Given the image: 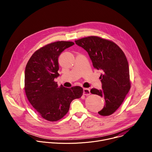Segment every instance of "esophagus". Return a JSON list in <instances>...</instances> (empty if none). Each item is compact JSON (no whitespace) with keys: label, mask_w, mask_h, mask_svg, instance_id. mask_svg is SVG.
Listing matches in <instances>:
<instances>
[{"label":"esophagus","mask_w":152,"mask_h":152,"mask_svg":"<svg viewBox=\"0 0 152 152\" xmlns=\"http://www.w3.org/2000/svg\"><path fill=\"white\" fill-rule=\"evenodd\" d=\"M83 95H85V96H88L91 94L90 93V90L88 89V88H84L83 89Z\"/></svg>","instance_id":"obj_1"}]
</instances>
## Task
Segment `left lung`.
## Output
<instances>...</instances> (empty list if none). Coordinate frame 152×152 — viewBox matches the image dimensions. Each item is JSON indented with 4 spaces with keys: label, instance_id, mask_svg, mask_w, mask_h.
I'll return each mask as SVG.
<instances>
[{
    "label": "left lung",
    "instance_id": "8db88e82",
    "mask_svg": "<svg viewBox=\"0 0 152 152\" xmlns=\"http://www.w3.org/2000/svg\"><path fill=\"white\" fill-rule=\"evenodd\" d=\"M75 42L88 52L93 67L102 71V89L93 88L90 91L104 99L103 108L98 113L103 116L111 115L131 88L127 58L115 43L98 37L83 38Z\"/></svg>",
    "mask_w": 152,
    "mask_h": 152
}]
</instances>
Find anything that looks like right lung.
<instances>
[{
  "mask_svg": "<svg viewBox=\"0 0 152 152\" xmlns=\"http://www.w3.org/2000/svg\"><path fill=\"white\" fill-rule=\"evenodd\" d=\"M75 43L57 41L37 50L31 57L25 69V90L27 98L38 113L50 121L62 118L70 108L72 100L83 94L80 86L67 88L58 86L54 79L59 74L58 58Z\"/></svg>",
  "mask_w": 152,
  "mask_h": 152,
  "instance_id": "add662e5",
  "label": "right lung"
}]
</instances>
